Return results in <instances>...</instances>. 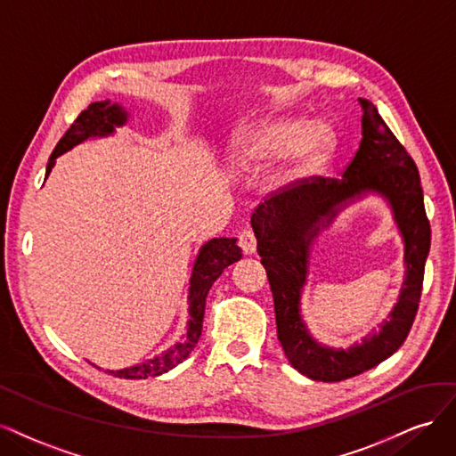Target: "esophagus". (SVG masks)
<instances>
[{"label": "esophagus", "instance_id": "34e87169", "mask_svg": "<svg viewBox=\"0 0 456 456\" xmlns=\"http://www.w3.org/2000/svg\"><path fill=\"white\" fill-rule=\"evenodd\" d=\"M239 244L242 248L244 254H254L256 252V246H257V239L252 229H244L239 234Z\"/></svg>", "mask_w": 456, "mask_h": 456}]
</instances>
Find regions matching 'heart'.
<instances>
[{"instance_id": "obj_1", "label": "heart", "mask_w": 456, "mask_h": 456, "mask_svg": "<svg viewBox=\"0 0 456 456\" xmlns=\"http://www.w3.org/2000/svg\"><path fill=\"white\" fill-rule=\"evenodd\" d=\"M331 151L333 132L324 123L281 119L240 130L232 142V165L259 170L286 157L282 180L299 182L324 168Z\"/></svg>"}]
</instances>
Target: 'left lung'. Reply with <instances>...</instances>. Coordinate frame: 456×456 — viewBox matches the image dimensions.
<instances>
[{"label":"left lung","mask_w":456,"mask_h":456,"mask_svg":"<svg viewBox=\"0 0 456 456\" xmlns=\"http://www.w3.org/2000/svg\"><path fill=\"white\" fill-rule=\"evenodd\" d=\"M362 142L341 178L299 180L267 195L252 214L257 254L274 299L276 331L286 358L313 380L339 383L379 365L407 339L419 311L424 263L430 249L420 175L415 160L379 115L370 100L360 98ZM367 190L385 194L406 242V282L399 305L381 331L348 351L320 347L300 322L298 297L305 277L307 246L336 210Z\"/></svg>","instance_id":"obj_1"}]
</instances>
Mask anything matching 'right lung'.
<instances>
[{"mask_svg": "<svg viewBox=\"0 0 456 456\" xmlns=\"http://www.w3.org/2000/svg\"><path fill=\"white\" fill-rule=\"evenodd\" d=\"M126 121V111L117 104L106 102H93V104L83 110L77 119L71 123L66 130V134L56 143L54 151L51 153L47 175L54 167V160L58 155L71 150L73 145L81 143L83 140L91 136H106L111 134L115 126H121ZM242 257V249L237 246V239H212L204 244L195 261L193 274H191V288H189V322H187V333L183 341L175 345L174 348L167 350L150 362L126 367V370H108L110 375L119 379H148L163 375L172 367L182 363L189 358L191 350L199 343V337L202 333V318H204V306H207V296L212 284L234 261Z\"/></svg>", "mask_w": 456, "mask_h": 456, "instance_id": "add662e5", "label": "right lung"}]
</instances>
